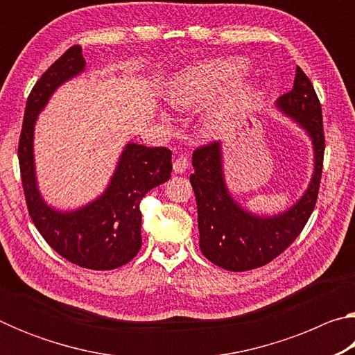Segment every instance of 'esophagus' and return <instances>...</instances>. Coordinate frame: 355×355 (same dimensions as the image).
<instances>
[{"label":"esophagus","instance_id":"esophagus-1","mask_svg":"<svg viewBox=\"0 0 355 355\" xmlns=\"http://www.w3.org/2000/svg\"><path fill=\"white\" fill-rule=\"evenodd\" d=\"M173 172L175 173H183V172H186V169H188V166H189V161H188V158H186V156H183V155H180V156H177L175 159H173Z\"/></svg>","mask_w":355,"mask_h":355}]
</instances>
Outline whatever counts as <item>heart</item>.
<instances>
[{"instance_id":"heart-1","label":"heart","mask_w":355,"mask_h":355,"mask_svg":"<svg viewBox=\"0 0 355 355\" xmlns=\"http://www.w3.org/2000/svg\"><path fill=\"white\" fill-rule=\"evenodd\" d=\"M245 64L239 59H225L192 65L172 78L167 89L171 103L183 110L209 103L244 73ZM257 87L250 83L239 84L219 103L203 114L202 127L209 135L225 133L235 127L243 114L254 105Z\"/></svg>"}]
</instances>
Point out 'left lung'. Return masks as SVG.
<instances>
[{"instance_id":"obj_1","label":"left lung","mask_w":355,"mask_h":355,"mask_svg":"<svg viewBox=\"0 0 355 355\" xmlns=\"http://www.w3.org/2000/svg\"><path fill=\"white\" fill-rule=\"evenodd\" d=\"M313 146V175L300 199L284 213L258 216L233 199L227 188L222 144L211 142L192 153L194 173L189 177L197 202L200 250L209 261L227 271L241 272L264 266L288 249L313 213L322 173V114L313 84L296 67L294 86L275 101Z\"/></svg>"}]
</instances>
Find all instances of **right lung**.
Instances as JSON below:
<instances>
[{
    "label": "right lung",
    "mask_w": 355,
    "mask_h": 355,
    "mask_svg": "<svg viewBox=\"0 0 355 355\" xmlns=\"http://www.w3.org/2000/svg\"><path fill=\"white\" fill-rule=\"evenodd\" d=\"M86 70L80 45L70 46L35 83L26 101L19 142V163L28 211L45 241L78 266L110 271L133 260L142 245L141 200L166 183L172 152L130 142L120 155L103 194L81 208L61 211L42 197L34 163V127L39 114L59 86Z\"/></svg>",
    "instance_id": "obj_1"
}]
</instances>
